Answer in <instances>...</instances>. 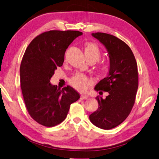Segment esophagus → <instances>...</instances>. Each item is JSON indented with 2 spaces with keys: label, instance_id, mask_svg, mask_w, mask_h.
<instances>
[{
  "label": "esophagus",
  "instance_id": "obj_1",
  "mask_svg": "<svg viewBox=\"0 0 159 159\" xmlns=\"http://www.w3.org/2000/svg\"><path fill=\"white\" fill-rule=\"evenodd\" d=\"M80 99H84V100H85V99H88V97L87 96V95H80Z\"/></svg>",
  "mask_w": 159,
  "mask_h": 159
}]
</instances>
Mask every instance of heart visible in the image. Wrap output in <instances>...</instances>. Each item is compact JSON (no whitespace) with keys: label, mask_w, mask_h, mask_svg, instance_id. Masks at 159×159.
I'll return each instance as SVG.
<instances>
[{"label":"heart","mask_w":159,"mask_h":159,"mask_svg":"<svg viewBox=\"0 0 159 159\" xmlns=\"http://www.w3.org/2000/svg\"><path fill=\"white\" fill-rule=\"evenodd\" d=\"M84 54L87 59L92 58L95 61L101 57V51L99 47L94 43H87L84 48ZM70 84L72 87L79 91H84L91 84V81L83 74H76L70 79Z\"/></svg>","instance_id":"b5f03b06"}]
</instances>
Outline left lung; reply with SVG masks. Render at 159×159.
I'll use <instances>...</instances> for the list:
<instances>
[{
	"label": "left lung",
	"instance_id": "left-lung-1",
	"mask_svg": "<svg viewBox=\"0 0 159 159\" xmlns=\"http://www.w3.org/2000/svg\"><path fill=\"white\" fill-rule=\"evenodd\" d=\"M108 51L110 66L107 76L94 89L106 98L98 97V108L89 116L95 126L102 129L116 127L127 119L134 105L138 88V66L130 47L113 35L102 32L92 33Z\"/></svg>",
	"mask_w": 159,
	"mask_h": 159
}]
</instances>
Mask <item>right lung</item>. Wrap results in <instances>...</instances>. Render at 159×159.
<instances>
[{
  "instance_id": "add662e5",
  "label": "right lung",
  "mask_w": 159,
  "mask_h": 159,
  "mask_svg": "<svg viewBox=\"0 0 159 159\" xmlns=\"http://www.w3.org/2000/svg\"><path fill=\"white\" fill-rule=\"evenodd\" d=\"M79 31L51 30L32 40L21 60L20 74L25 104L33 119L45 127L64 121L70 104L80 95L70 86L62 89L50 83L57 67L64 61L65 52Z\"/></svg>"
}]
</instances>
